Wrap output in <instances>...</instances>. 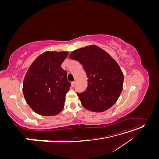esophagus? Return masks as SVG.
Returning a JSON list of instances; mask_svg holds the SVG:
<instances>
[{
    "label": "esophagus",
    "instance_id": "1",
    "mask_svg": "<svg viewBox=\"0 0 159 159\" xmlns=\"http://www.w3.org/2000/svg\"><path fill=\"white\" fill-rule=\"evenodd\" d=\"M75 81H73V82H71V86L72 87H74L75 86Z\"/></svg>",
    "mask_w": 159,
    "mask_h": 159
}]
</instances>
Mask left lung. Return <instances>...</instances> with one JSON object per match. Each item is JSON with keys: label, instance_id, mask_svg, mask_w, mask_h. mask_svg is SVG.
Here are the masks:
<instances>
[{"label": "left lung", "instance_id": "1", "mask_svg": "<svg viewBox=\"0 0 159 159\" xmlns=\"http://www.w3.org/2000/svg\"><path fill=\"white\" fill-rule=\"evenodd\" d=\"M70 57L83 66L88 87L78 93L83 107L92 112H103L117 102L123 87V74L117 62L95 45L72 52Z\"/></svg>", "mask_w": 159, "mask_h": 159}]
</instances>
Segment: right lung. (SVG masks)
<instances>
[{
	"instance_id": "add662e5",
	"label": "right lung",
	"mask_w": 159,
	"mask_h": 159,
	"mask_svg": "<svg viewBox=\"0 0 159 159\" xmlns=\"http://www.w3.org/2000/svg\"><path fill=\"white\" fill-rule=\"evenodd\" d=\"M68 55V52H44L28 68L22 91L26 103L37 114L53 116L63 110L71 84L61 65Z\"/></svg>"
}]
</instances>
